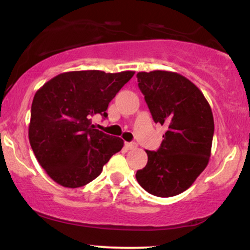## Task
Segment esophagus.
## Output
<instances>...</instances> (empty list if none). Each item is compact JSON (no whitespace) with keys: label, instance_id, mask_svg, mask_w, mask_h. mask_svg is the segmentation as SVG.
<instances>
[{"label":"esophagus","instance_id":"1","mask_svg":"<svg viewBox=\"0 0 250 250\" xmlns=\"http://www.w3.org/2000/svg\"><path fill=\"white\" fill-rule=\"evenodd\" d=\"M125 147L127 148L128 150H130V149L136 148V143H134V142H125Z\"/></svg>","mask_w":250,"mask_h":250}]
</instances>
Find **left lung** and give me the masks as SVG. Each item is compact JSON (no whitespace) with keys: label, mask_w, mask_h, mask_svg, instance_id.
<instances>
[{"label":"left lung","mask_w":250,"mask_h":250,"mask_svg":"<svg viewBox=\"0 0 250 250\" xmlns=\"http://www.w3.org/2000/svg\"><path fill=\"white\" fill-rule=\"evenodd\" d=\"M155 123L166 125L161 147L146 150L148 162L136 180L149 194L170 197L190 187L209 162L214 135L211 108L202 91L174 71L137 73Z\"/></svg>","instance_id":"8db88e82"}]
</instances>
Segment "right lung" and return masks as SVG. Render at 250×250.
<instances>
[{"label":"right lung","mask_w":250,"mask_h":250,"mask_svg":"<svg viewBox=\"0 0 250 250\" xmlns=\"http://www.w3.org/2000/svg\"><path fill=\"white\" fill-rule=\"evenodd\" d=\"M135 71L62 73L34 96L29 142L45 173L62 187L79 188L95 180L123 147V140L94 129L91 117H107L108 104Z\"/></svg>","instance_id":"obj_1"}]
</instances>
